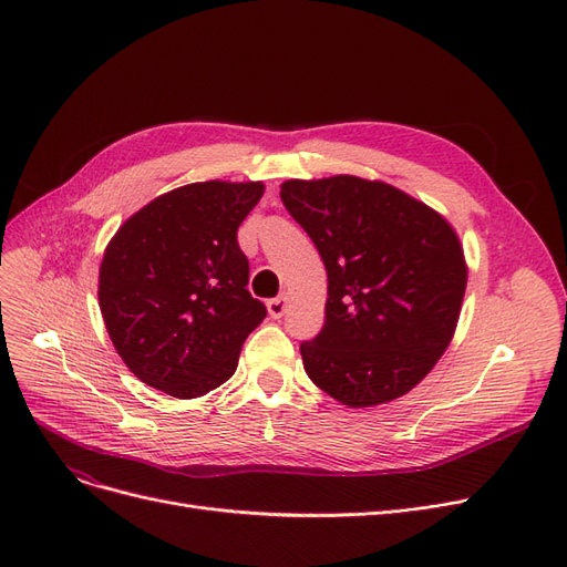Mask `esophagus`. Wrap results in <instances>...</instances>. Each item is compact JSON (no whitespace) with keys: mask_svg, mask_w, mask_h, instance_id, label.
I'll return each mask as SVG.
<instances>
[{"mask_svg":"<svg viewBox=\"0 0 567 567\" xmlns=\"http://www.w3.org/2000/svg\"><path fill=\"white\" fill-rule=\"evenodd\" d=\"M287 303H289V299H287V293H282V296H278V299H271L266 303V308H268V315H271L274 319H280L282 315H285V310H287Z\"/></svg>","mask_w":567,"mask_h":567,"instance_id":"1","label":"esophagus"}]
</instances>
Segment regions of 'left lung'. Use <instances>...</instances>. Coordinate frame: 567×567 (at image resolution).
Listing matches in <instances>:
<instances>
[{
  "label": "left lung",
  "instance_id": "left-lung-1",
  "mask_svg": "<svg viewBox=\"0 0 567 567\" xmlns=\"http://www.w3.org/2000/svg\"><path fill=\"white\" fill-rule=\"evenodd\" d=\"M280 199L329 276L323 329L301 344L308 377L355 409L402 398L455 333L466 289L455 229L411 195L349 174L291 178Z\"/></svg>",
  "mask_w": 567,
  "mask_h": 567
}]
</instances>
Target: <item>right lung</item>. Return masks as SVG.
<instances>
[{
  "label": "right lung",
  "instance_id": "add662e5",
  "mask_svg": "<svg viewBox=\"0 0 567 567\" xmlns=\"http://www.w3.org/2000/svg\"><path fill=\"white\" fill-rule=\"evenodd\" d=\"M264 184L202 182L169 190L116 229L99 274V306L128 370L178 400L225 383L266 317L236 231Z\"/></svg>",
  "mask_w": 567,
  "mask_h": 567
}]
</instances>
